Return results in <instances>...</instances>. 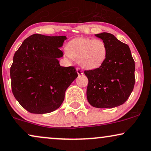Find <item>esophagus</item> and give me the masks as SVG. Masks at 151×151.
Listing matches in <instances>:
<instances>
[{
    "instance_id": "1",
    "label": "esophagus",
    "mask_w": 151,
    "mask_h": 151,
    "mask_svg": "<svg viewBox=\"0 0 151 151\" xmlns=\"http://www.w3.org/2000/svg\"><path fill=\"white\" fill-rule=\"evenodd\" d=\"M77 74H79V75H81V74H83V72L82 71V70L79 68H77Z\"/></svg>"
}]
</instances>
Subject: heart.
I'll list each match as a JSON object with an SVG mask.
<instances>
[{
	"label": "heart",
	"instance_id": "heart-1",
	"mask_svg": "<svg viewBox=\"0 0 151 151\" xmlns=\"http://www.w3.org/2000/svg\"><path fill=\"white\" fill-rule=\"evenodd\" d=\"M68 56L78 60L81 67L87 70L99 68L108 57V47L101 39L78 37L71 40L65 47Z\"/></svg>",
	"mask_w": 151,
	"mask_h": 151
}]
</instances>
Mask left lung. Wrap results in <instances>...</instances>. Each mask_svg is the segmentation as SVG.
<instances>
[{
	"mask_svg": "<svg viewBox=\"0 0 151 151\" xmlns=\"http://www.w3.org/2000/svg\"><path fill=\"white\" fill-rule=\"evenodd\" d=\"M105 42L108 57L101 67L85 70L88 79L87 99L92 106L112 108L121 106L134 88V61L127 44L107 32L95 35Z\"/></svg>",
	"mask_w": 151,
	"mask_h": 151,
	"instance_id": "obj_1",
	"label": "left lung"
}]
</instances>
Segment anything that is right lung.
I'll return each instance as SVG.
<instances>
[{"label":"right lung","mask_w":151,"mask_h":151,"mask_svg":"<svg viewBox=\"0 0 151 151\" xmlns=\"http://www.w3.org/2000/svg\"><path fill=\"white\" fill-rule=\"evenodd\" d=\"M65 36L35 34L24 40L15 52L10 68L12 90L22 107L34 114L55 111L65 92L78 77L73 66L62 67L58 59Z\"/></svg>","instance_id":"1"}]
</instances>
